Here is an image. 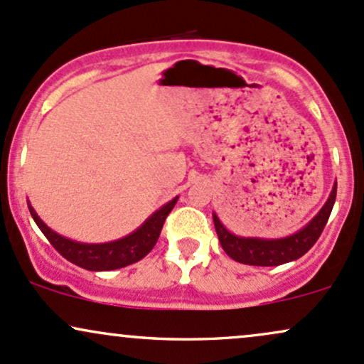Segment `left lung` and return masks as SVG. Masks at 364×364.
Segmentation results:
<instances>
[{"mask_svg":"<svg viewBox=\"0 0 364 364\" xmlns=\"http://www.w3.org/2000/svg\"><path fill=\"white\" fill-rule=\"evenodd\" d=\"M336 195L337 183H333L328 200L320 208L318 214L313 217L303 229H299L298 232L287 237H281V240H262V237L236 236L232 232H229L219 220V217L214 214V225L217 236H219L220 246H223L224 252L232 260L245 263V265L275 267L292 260H298L320 237L330 217V212L333 208V203H336Z\"/></svg>","mask_w":364,"mask_h":364,"instance_id":"1","label":"left lung"}]
</instances>
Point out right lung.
<instances>
[{
    "label": "right lung",
    "instance_id": "obj_1",
    "mask_svg": "<svg viewBox=\"0 0 364 364\" xmlns=\"http://www.w3.org/2000/svg\"><path fill=\"white\" fill-rule=\"evenodd\" d=\"M178 196H174L171 202L162 205L159 210L154 212L152 215L140 225L136 231L132 235L121 237L118 241H111V243H101V245H87L78 243V241H72L68 237L58 235L51 228H48L41 217L36 214L34 208L28 203V210H31L32 219L39 225L43 235L48 237L56 252L63 255L68 262L75 263V265L82 267L85 270H94V272H102V270H116L121 267L132 265V263L141 260L145 255L150 253L161 235V229L164 225L166 217L176 205Z\"/></svg>",
    "mask_w": 364,
    "mask_h": 364
}]
</instances>
